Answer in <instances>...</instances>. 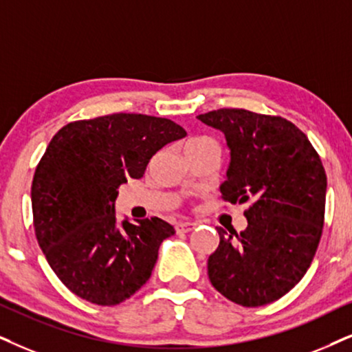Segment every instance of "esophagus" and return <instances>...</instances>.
I'll return each mask as SVG.
<instances>
[{"mask_svg": "<svg viewBox=\"0 0 352 352\" xmlns=\"http://www.w3.org/2000/svg\"><path fill=\"white\" fill-rule=\"evenodd\" d=\"M195 228H197V224H193V222H188V221H185V222H179V224L175 226V230L179 234H185V232H190V230H193Z\"/></svg>", "mask_w": 352, "mask_h": 352, "instance_id": "1", "label": "esophagus"}]
</instances>
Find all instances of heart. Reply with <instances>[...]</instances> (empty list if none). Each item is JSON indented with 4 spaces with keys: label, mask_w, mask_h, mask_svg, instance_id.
<instances>
[{
    "label": "heart",
    "mask_w": 352,
    "mask_h": 352,
    "mask_svg": "<svg viewBox=\"0 0 352 352\" xmlns=\"http://www.w3.org/2000/svg\"><path fill=\"white\" fill-rule=\"evenodd\" d=\"M208 138H193V140L186 141L185 148H191V146H197V144H201V143H208Z\"/></svg>",
    "instance_id": "1"
}]
</instances>
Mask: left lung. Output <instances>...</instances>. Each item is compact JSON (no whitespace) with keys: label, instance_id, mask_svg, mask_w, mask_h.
<instances>
[{"label":"left lung","instance_id":"left-lung-1","mask_svg":"<svg viewBox=\"0 0 352 352\" xmlns=\"http://www.w3.org/2000/svg\"><path fill=\"white\" fill-rule=\"evenodd\" d=\"M198 120L221 130L230 149L222 199L250 203L248 226L219 232L209 281L226 299L260 307L286 296L310 268L323 232L327 173L305 133L278 115L219 109Z\"/></svg>","mask_w":352,"mask_h":352}]
</instances>
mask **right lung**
<instances>
[{
  "mask_svg": "<svg viewBox=\"0 0 352 352\" xmlns=\"http://www.w3.org/2000/svg\"><path fill=\"white\" fill-rule=\"evenodd\" d=\"M180 124L141 113H112L65 124L35 168V237L73 294L117 305L149 279L161 243L175 230L159 217L117 226V188L141 179L151 157L185 138Z\"/></svg>",
  "mask_w": 352,
  "mask_h": 352,
  "instance_id": "1",
  "label": "right lung"
}]
</instances>
